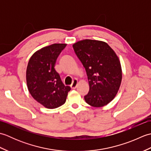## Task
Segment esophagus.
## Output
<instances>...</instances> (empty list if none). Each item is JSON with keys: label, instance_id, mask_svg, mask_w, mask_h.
<instances>
[{"label": "esophagus", "instance_id": "1", "mask_svg": "<svg viewBox=\"0 0 151 151\" xmlns=\"http://www.w3.org/2000/svg\"><path fill=\"white\" fill-rule=\"evenodd\" d=\"M77 84H78V80L77 79L73 80L72 84L70 85V88L72 89H75L76 88V86H77Z\"/></svg>", "mask_w": 151, "mask_h": 151}]
</instances>
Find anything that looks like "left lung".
<instances>
[{"label":"left lung","instance_id":"left-lung-1","mask_svg":"<svg viewBox=\"0 0 151 151\" xmlns=\"http://www.w3.org/2000/svg\"><path fill=\"white\" fill-rule=\"evenodd\" d=\"M86 69L89 85L85 101L93 107H101L113 100L122 80L120 61L103 41L85 40L73 45Z\"/></svg>","mask_w":151,"mask_h":151}]
</instances>
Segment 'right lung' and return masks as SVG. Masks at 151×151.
Listing matches in <instances>:
<instances>
[{
	"instance_id": "obj_1",
	"label": "right lung",
	"mask_w": 151,
	"mask_h": 151,
	"mask_svg": "<svg viewBox=\"0 0 151 151\" xmlns=\"http://www.w3.org/2000/svg\"><path fill=\"white\" fill-rule=\"evenodd\" d=\"M66 44L54 43L36 51L28 62L27 83L28 91L39 103L49 109L65 102L69 86L63 84L55 69L58 57Z\"/></svg>"
}]
</instances>
